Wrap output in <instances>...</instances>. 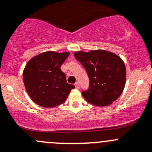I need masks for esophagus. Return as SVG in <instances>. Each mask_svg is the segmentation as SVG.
Returning a JSON list of instances; mask_svg holds the SVG:
<instances>
[{"label": "esophagus", "instance_id": "34e87169", "mask_svg": "<svg viewBox=\"0 0 152 152\" xmlns=\"http://www.w3.org/2000/svg\"><path fill=\"white\" fill-rule=\"evenodd\" d=\"M75 86H76V88H77V89H79V88H80L79 83H78V82H76V83H75Z\"/></svg>", "mask_w": 152, "mask_h": 152}]
</instances>
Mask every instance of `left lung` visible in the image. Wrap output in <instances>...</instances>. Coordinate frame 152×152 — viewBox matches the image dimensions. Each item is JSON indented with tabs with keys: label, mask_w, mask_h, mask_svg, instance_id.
<instances>
[{
	"label": "left lung",
	"mask_w": 152,
	"mask_h": 152,
	"mask_svg": "<svg viewBox=\"0 0 152 152\" xmlns=\"http://www.w3.org/2000/svg\"><path fill=\"white\" fill-rule=\"evenodd\" d=\"M74 56L89 78L88 89L81 93L86 102L105 106L120 96L126 83V67L120 57L104 50L77 51Z\"/></svg>",
	"instance_id": "left-lung-1"
}]
</instances>
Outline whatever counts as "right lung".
<instances>
[{
  "mask_svg": "<svg viewBox=\"0 0 152 152\" xmlns=\"http://www.w3.org/2000/svg\"><path fill=\"white\" fill-rule=\"evenodd\" d=\"M69 53L46 51L31 58L23 73L26 91L38 105L52 108L64 103L74 85L66 81L61 66Z\"/></svg>",
  "mask_w": 152,
  "mask_h": 152,
  "instance_id": "obj_1",
  "label": "right lung"
}]
</instances>
